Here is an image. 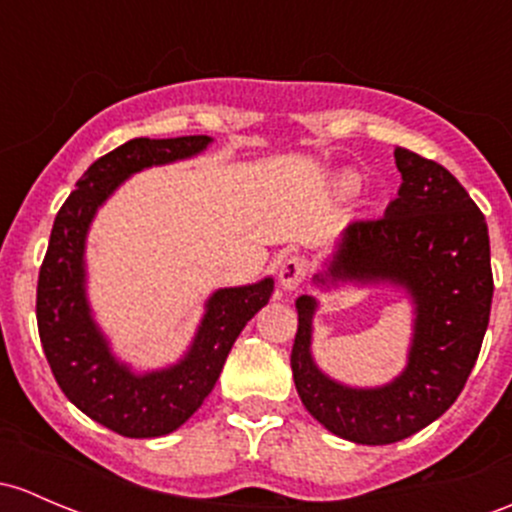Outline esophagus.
<instances>
[{"instance_id":"obj_1","label":"esophagus","mask_w":512,"mask_h":512,"mask_svg":"<svg viewBox=\"0 0 512 512\" xmlns=\"http://www.w3.org/2000/svg\"><path fill=\"white\" fill-rule=\"evenodd\" d=\"M306 274H309V262L306 257H287V260L279 265V284H282L284 292H294L304 284Z\"/></svg>"}]
</instances>
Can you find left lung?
<instances>
[{
  "label": "left lung",
  "instance_id": "1",
  "mask_svg": "<svg viewBox=\"0 0 512 512\" xmlns=\"http://www.w3.org/2000/svg\"><path fill=\"white\" fill-rule=\"evenodd\" d=\"M400 191L383 218L343 230L319 287L395 284L410 294L414 331L407 365L392 383L348 387L311 358L316 299H297L294 385L316 422L355 444L383 446L439 419L464 390L491 319V242L466 188L432 159L395 149Z\"/></svg>",
  "mask_w": 512,
  "mask_h": 512
}]
</instances>
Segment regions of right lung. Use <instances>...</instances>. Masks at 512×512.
I'll return each mask as SVG.
<instances>
[{
	"mask_svg": "<svg viewBox=\"0 0 512 512\" xmlns=\"http://www.w3.org/2000/svg\"><path fill=\"white\" fill-rule=\"evenodd\" d=\"M211 142L206 134L129 139L85 171L53 220L36 287L43 353L68 400L122 437L152 439L179 429L211 395L242 328L272 297V277L218 289L206 301V314L184 358L142 375L112 355L93 319L85 292V238L98 208L137 171L196 157Z\"/></svg>",
	"mask_w": 512,
	"mask_h": 512,
	"instance_id": "add662e5",
	"label": "right lung"
}]
</instances>
